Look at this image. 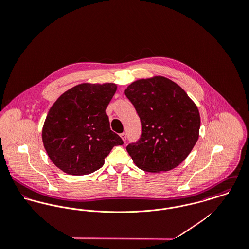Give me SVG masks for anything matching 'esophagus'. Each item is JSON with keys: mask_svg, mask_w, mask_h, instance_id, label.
I'll return each mask as SVG.
<instances>
[{"mask_svg": "<svg viewBox=\"0 0 249 249\" xmlns=\"http://www.w3.org/2000/svg\"><path fill=\"white\" fill-rule=\"evenodd\" d=\"M120 136H121V138L123 139V141L125 142V140H126V133H125V132H123V133L120 134Z\"/></svg>", "mask_w": 249, "mask_h": 249, "instance_id": "34e87169", "label": "esophagus"}]
</instances>
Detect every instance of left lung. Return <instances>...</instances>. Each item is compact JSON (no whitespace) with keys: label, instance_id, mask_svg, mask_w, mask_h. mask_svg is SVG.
<instances>
[{"label":"left lung","instance_id":"8db88e82","mask_svg":"<svg viewBox=\"0 0 249 249\" xmlns=\"http://www.w3.org/2000/svg\"><path fill=\"white\" fill-rule=\"evenodd\" d=\"M140 117L142 133L126 150L145 172L175 169L197 142L200 117L194 102L178 84L164 76L139 79L124 91Z\"/></svg>","mask_w":249,"mask_h":249}]
</instances>
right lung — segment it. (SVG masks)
I'll list each match as a JSON object with an SVG mask.
<instances>
[{
  "instance_id": "add662e5",
  "label": "right lung",
  "mask_w": 249,
  "mask_h": 249,
  "mask_svg": "<svg viewBox=\"0 0 249 249\" xmlns=\"http://www.w3.org/2000/svg\"><path fill=\"white\" fill-rule=\"evenodd\" d=\"M116 84L76 85L62 94L50 109L42 139L53 163L66 174L96 172L122 138L110 128L106 113Z\"/></svg>"
}]
</instances>
